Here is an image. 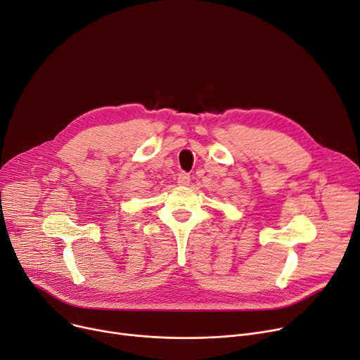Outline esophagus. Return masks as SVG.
Segmentation results:
<instances>
[{
	"mask_svg": "<svg viewBox=\"0 0 360 360\" xmlns=\"http://www.w3.org/2000/svg\"><path fill=\"white\" fill-rule=\"evenodd\" d=\"M188 184H190V174L181 172L178 175V185H188Z\"/></svg>",
	"mask_w": 360,
	"mask_h": 360,
	"instance_id": "esophagus-1",
	"label": "esophagus"
}]
</instances>
